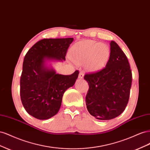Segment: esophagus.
Masks as SVG:
<instances>
[{
	"mask_svg": "<svg viewBox=\"0 0 150 150\" xmlns=\"http://www.w3.org/2000/svg\"><path fill=\"white\" fill-rule=\"evenodd\" d=\"M84 77V72L83 71H80L79 74V79H83Z\"/></svg>",
	"mask_w": 150,
	"mask_h": 150,
	"instance_id": "obj_1",
	"label": "esophagus"
}]
</instances>
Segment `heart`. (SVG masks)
I'll return each mask as SVG.
<instances>
[{
  "label": "heart",
  "instance_id": "1",
  "mask_svg": "<svg viewBox=\"0 0 150 150\" xmlns=\"http://www.w3.org/2000/svg\"><path fill=\"white\" fill-rule=\"evenodd\" d=\"M110 49L107 45L99 44L92 40H85L76 43L71 49L70 56L76 64L86 62L89 70L97 71L103 68L110 56Z\"/></svg>",
  "mask_w": 150,
  "mask_h": 150
}]
</instances>
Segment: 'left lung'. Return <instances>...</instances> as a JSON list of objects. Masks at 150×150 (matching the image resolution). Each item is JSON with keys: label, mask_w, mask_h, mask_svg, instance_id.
I'll use <instances>...</instances> for the list:
<instances>
[{"label": "left lung", "mask_w": 150, "mask_h": 150, "mask_svg": "<svg viewBox=\"0 0 150 150\" xmlns=\"http://www.w3.org/2000/svg\"><path fill=\"white\" fill-rule=\"evenodd\" d=\"M110 56L106 67L86 74L89 84L86 104L91 115L99 120L120 115L128 104L132 72L125 54L115 41L110 42Z\"/></svg>", "instance_id": "1"}]
</instances>
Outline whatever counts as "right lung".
<instances>
[{"instance_id": "add662e5", "label": "right lung", "mask_w": 150, "mask_h": 150, "mask_svg": "<svg viewBox=\"0 0 150 150\" xmlns=\"http://www.w3.org/2000/svg\"><path fill=\"white\" fill-rule=\"evenodd\" d=\"M73 38L44 39L25 54L20 79V96L25 111L38 120H47L61 108L63 94L74 86L79 75L56 74L44 66L45 59H66L67 49Z\"/></svg>"}]
</instances>
